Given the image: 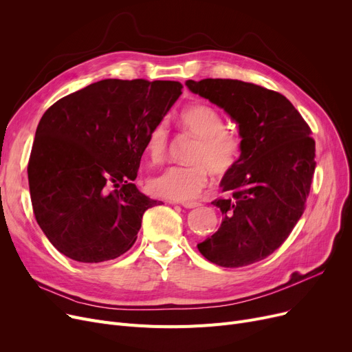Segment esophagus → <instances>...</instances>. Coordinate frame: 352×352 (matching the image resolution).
I'll list each match as a JSON object with an SVG mask.
<instances>
[{"label": "esophagus", "mask_w": 352, "mask_h": 352, "mask_svg": "<svg viewBox=\"0 0 352 352\" xmlns=\"http://www.w3.org/2000/svg\"><path fill=\"white\" fill-rule=\"evenodd\" d=\"M181 206H182L184 208L191 210V208H197V207H199L201 204H199V202H197V201H186V202H181Z\"/></svg>", "instance_id": "34e87169"}]
</instances>
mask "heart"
<instances>
[{
  "label": "heart",
  "mask_w": 352,
  "mask_h": 352,
  "mask_svg": "<svg viewBox=\"0 0 352 352\" xmlns=\"http://www.w3.org/2000/svg\"><path fill=\"white\" fill-rule=\"evenodd\" d=\"M179 124L198 138L191 153L190 165H174L154 175L148 186L154 195L188 201L207 187L210 170L215 175L230 173L241 157L243 141L236 134L226 131V120L207 104H194L179 113ZM168 150V126L158 122L145 138V153L151 162H162Z\"/></svg>",
  "instance_id": "b5f03b06"
}]
</instances>
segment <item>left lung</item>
I'll return each mask as SVG.
<instances>
[{
  "mask_svg": "<svg viewBox=\"0 0 352 352\" xmlns=\"http://www.w3.org/2000/svg\"><path fill=\"white\" fill-rule=\"evenodd\" d=\"M186 85L223 108L243 141L241 157L219 184L231 197L212 201L223 223L198 251L227 268L261 261L281 247L305 210L316 170L311 129L280 92L221 78Z\"/></svg>",
  "mask_w": 352,
  "mask_h": 352,
  "instance_id": "obj_1",
  "label": "left lung"
}]
</instances>
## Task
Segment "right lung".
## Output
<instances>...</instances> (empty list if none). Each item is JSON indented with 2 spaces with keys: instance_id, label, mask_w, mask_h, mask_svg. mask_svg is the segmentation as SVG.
I'll return each mask as SVG.
<instances>
[{
  "instance_id": "add662e5",
  "label": "right lung",
  "mask_w": 352,
  "mask_h": 352,
  "mask_svg": "<svg viewBox=\"0 0 352 352\" xmlns=\"http://www.w3.org/2000/svg\"><path fill=\"white\" fill-rule=\"evenodd\" d=\"M177 81L102 80L58 100L43 116L28 162L36 223L61 254L92 264L131 248L158 201L138 191L151 128L181 96Z\"/></svg>"
}]
</instances>
